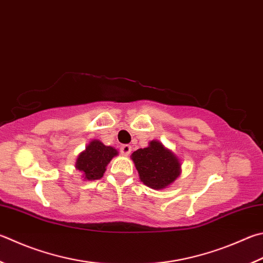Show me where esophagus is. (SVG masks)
Listing matches in <instances>:
<instances>
[{
  "label": "esophagus",
  "instance_id": "34e87169",
  "mask_svg": "<svg viewBox=\"0 0 263 263\" xmlns=\"http://www.w3.org/2000/svg\"><path fill=\"white\" fill-rule=\"evenodd\" d=\"M119 149H121V153L123 155H128L131 153V151H132V147L130 146V145H122L121 146V148H119Z\"/></svg>",
  "mask_w": 263,
  "mask_h": 263
}]
</instances>
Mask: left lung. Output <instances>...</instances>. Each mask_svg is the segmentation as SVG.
Returning <instances> with one entry per match:
<instances>
[{
  "label": "left lung",
  "mask_w": 263,
  "mask_h": 263,
  "mask_svg": "<svg viewBox=\"0 0 263 263\" xmlns=\"http://www.w3.org/2000/svg\"><path fill=\"white\" fill-rule=\"evenodd\" d=\"M131 159L140 180L151 189H165L180 175L178 157L157 140H152L148 147L133 152Z\"/></svg>",
  "instance_id": "obj_1"
}]
</instances>
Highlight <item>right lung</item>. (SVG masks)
I'll use <instances>...</instances> for the list:
<instances>
[{
  "label": "right lung",
  "mask_w": 263,
  "mask_h": 263,
  "mask_svg": "<svg viewBox=\"0 0 263 263\" xmlns=\"http://www.w3.org/2000/svg\"><path fill=\"white\" fill-rule=\"evenodd\" d=\"M116 148L103 145L100 140H92L76 161V168L82 171L83 177L95 180L103 177L106 166L114 156H117Z\"/></svg>",
  "instance_id": "1"
}]
</instances>
